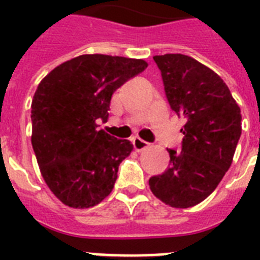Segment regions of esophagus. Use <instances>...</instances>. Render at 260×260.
<instances>
[{
    "label": "esophagus",
    "instance_id": "1",
    "mask_svg": "<svg viewBox=\"0 0 260 260\" xmlns=\"http://www.w3.org/2000/svg\"><path fill=\"white\" fill-rule=\"evenodd\" d=\"M134 148L136 151H143V150H146L147 147L150 146V143H147L146 140H142L140 138H135L134 139Z\"/></svg>",
    "mask_w": 260,
    "mask_h": 260
}]
</instances>
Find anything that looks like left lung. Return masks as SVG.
<instances>
[{"label":"left lung","mask_w":260,"mask_h":260,"mask_svg":"<svg viewBox=\"0 0 260 260\" xmlns=\"http://www.w3.org/2000/svg\"><path fill=\"white\" fill-rule=\"evenodd\" d=\"M170 108L186 124L181 151L170 150L165 173L151 191L173 208H190L212 194L225 175L242 135V113L225 82L209 67L182 54L154 56Z\"/></svg>","instance_id":"8db88e82"}]
</instances>
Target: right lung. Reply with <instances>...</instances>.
Masks as SVG:
<instances>
[{
  "mask_svg": "<svg viewBox=\"0 0 260 260\" xmlns=\"http://www.w3.org/2000/svg\"><path fill=\"white\" fill-rule=\"evenodd\" d=\"M143 59L81 55L55 67L32 100V147L47 186L67 206L91 208L113 190L129 140L97 129L112 94L147 69Z\"/></svg>",
  "mask_w": 260,
  "mask_h": 260,
  "instance_id": "right-lung-1",
  "label": "right lung"
}]
</instances>
